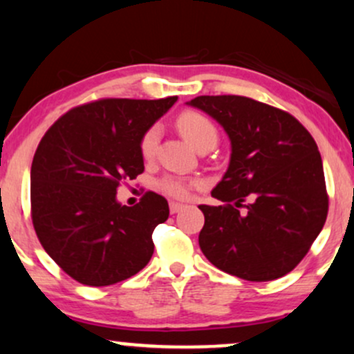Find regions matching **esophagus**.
Wrapping results in <instances>:
<instances>
[{
  "mask_svg": "<svg viewBox=\"0 0 354 354\" xmlns=\"http://www.w3.org/2000/svg\"><path fill=\"white\" fill-rule=\"evenodd\" d=\"M181 209H185V206H183V204L169 203V212H171V214H176V212H180Z\"/></svg>",
  "mask_w": 354,
  "mask_h": 354,
  "instance_id": "1",
  "label": "esophagus"
}]
</instances>
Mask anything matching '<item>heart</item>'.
<instances>
[{"label": "heart", "instance_id": "b5f03b06", "mask_svg": "<svg viewBox=\"0 0 354 354\" xmlns=\"http://www.w3.org/2000/svg\"><path fill=\"white\" fill-rule=\"evenodd\" d=\"M178 130L185 136L188 142L193 145L196 150L201 151L203 148L212 147L218 143V129L214 127L206 115L193 112H183L176 120ZM160 140V130L158 127H150L145 131L142 140H140V153L145 160H151L156 153V147H158ZM198 186V181L188 180L183 176H174V174H166L158 181V189L166 196H171L176 199H186L189 198L191 189Z\"/></svg>", "mask_w": 354, "mask_h": 354}]
</instances>
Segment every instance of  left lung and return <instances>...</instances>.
<instances>
[{
    "label": "left lung",
    "instance_id": "left-lung-1",
    "mask_svg": "<svg viewBox=\"0 0 354 354\" xmlns=\"http://www.w3.org/2000/svg\"><path fill=\"white\" fill-rule=\"evenodd\" d=\"M216 118L231 138V163L199 206V247L227 274L267 282L301 262L323 229L328 193L320 151L293 115L242 95L189 102Z\"/></svg>",
    "mask_w": 354,
    "mask_h": 354
}]
</instances>
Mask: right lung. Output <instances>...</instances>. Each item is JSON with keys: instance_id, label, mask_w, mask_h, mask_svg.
Masks as SVG:
<instances>
[{"instance_id": "obj_1", "label": "right lung", "mask_w": 354, "mask_h": 354, "mask_svg": "<svg viewBox=\"0 0 354 354\" xmlns=\"http://www.w3.org/2000/svg\"><path fill=\"white\" fill-rule=\"evenodd\" d=\"M99 99L57 118L31 166V218L41 245L67 275L88 287L130 279L150 262L151 234L169 216L147 191L135 206L115 199L143 173L140 140L176 102Z\"/></svg>"}]
</instances>
